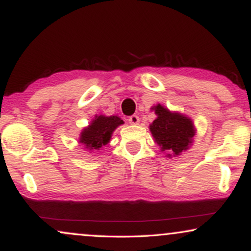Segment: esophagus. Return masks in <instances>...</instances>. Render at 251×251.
<instances>
[{
	"label": "esophagus",
	"mask_w": 251,
	"mask_h": 251,
	"mask_svg": "<svg viewBox=\"0 0 251 251\" xmlns=\"http://www.w3.org/2000/svg\"><path fill=\"white\" fill-rule=\"evenodd\" d=\"M128 122L132 124V125H138L139 124V122H140V118H139V116H136V115H133V116H131L128 118Z\"/></svg>",
	"instance_id": "1"
}]
</instances>
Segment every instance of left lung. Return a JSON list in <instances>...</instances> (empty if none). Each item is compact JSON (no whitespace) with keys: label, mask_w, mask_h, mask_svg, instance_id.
Wrapping results in <instances>:
<instances>
[{"label":"left lung","mask_w":251,"mask_h":251,"mask_svg":"<svg viewBox=\"0 0 251 251\" xmlns=\"http://www.w3.org/2000/svg\"><path fill=\"white\" fill-rule=\"evenodd\" d=\"M157 118L150 124V132L162 151L168 157L178 156L190 147L195 135L192 119L179 112H171L163 105L152 106Z\"/></svg>","instance_id":"1"}]
</instances>
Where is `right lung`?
<instances>
[{"mask_svg": "<svg viewBox=\"0 0 251 251\" xmlns=\"http://www.w3.org/2000/svg\"><path fill=\"white\" fill-rule=\"evenodd\" d=\"M122 124L124 122L118 116H95L89 126L80 133L79 142L82 143L89 151L100 150L103 146L108 145L113 131Z\"/></svg>", "mask_w": 251, "mask_h": 251, "instance_id": "obj_1", "label": "right lung"}]
</instances>
